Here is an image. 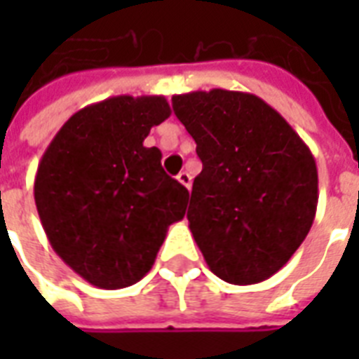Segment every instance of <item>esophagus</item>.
<instances>
[{
    "mask_svg": "<svg viewBox=\"0 0 359 359\" xmlns=\"http://www.w3.org/2000/svg\"><path fill=\"white\" fill-rule=\"evenodd\" d=\"M177 180H179L180 184L184 186V188H188V190H190V188H191V177H190V173H186V171H180V173L177 175Z\"/></svg>",
    "mask_w": 359,
    "mask_h": 359,
    "instance_id": "1",
    "label": "esophagus"
}]
</instances>
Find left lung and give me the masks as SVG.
I'll list each match as a JSON object with an SVG mask.
<instances>
[{
    "label": "left lung",
    "mask_w": 359,
    "mask_h": 359,
    "mask_svg": "<svg viewBox=\"0 0 359 359\" xmlns=\"http://www.w3.org/2000/svg\"><path fill=\"white\" fill-rule=\"evenodd\" d=\"M171 100L203 162L188 222L210 272L233 285L272 278L300 248L317 212L309 147L251 93L210 89Z\"/></svg>",
    "instance_id": "1"
}]
</instances>
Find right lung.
Masks as SVG:
<instances>
[{"instance_id": "1", "label": "right lung", "mask_w": 359, "mask_h": 359, "mask_svg": "<svg viewBox=\"0 0 359 359\" xmlns=\"http://www.w3.org/2000/svg\"><path fill=\"white\" fill-rule=\"evenodd\" d=\"M171 115L165 97L106 98L76 111L42 154L35 205L50 245L98 289L145 278L169 225L184 218L188 190L145 147Z\"/></svg>"}]
</instances>
